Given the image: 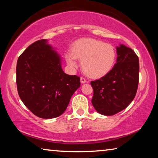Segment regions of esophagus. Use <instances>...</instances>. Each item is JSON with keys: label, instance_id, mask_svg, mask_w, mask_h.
I'll return each instance as SVG.
<instances>
[{"label": "esophagus", "instance_id": "obj_1", "mask_svg": "<svg viewBox=\"0 0 158 158\" xmlns=\"http://www.w3.org/2000/svg\"><path fill=\"white\" fill-rule=\"evenodd\" d=\"M80 80H81V84H84V83L86 82V80H85V79L84 78V77H81V79H80Z\"/></svg>", "mask_w": 158, "mask_h": 158}]
</instances>
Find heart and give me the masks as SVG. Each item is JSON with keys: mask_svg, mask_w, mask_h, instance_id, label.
<instances>
[{"mask_svg": "<svg viewBox=\"0 0 158 158\" xmlns=\"http://www.w3.org/2000/svg\"><path fill=\"white\" fill-rule=\"evenodd\" d=\"M77 58L81 60L84 73L93 78H100L111 71L115 63L116 52L111 44L93 38H82L74 42L73 52L65 53L70 67L78 65Z\"/></svg>", "mask_w": 158, "mask_h": 158, "instance_id": "b5f03b06", "label": "heart"}]
</instances>
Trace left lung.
<instances>
[{"label": "left lung", "mask_w": 158, "mask_h": 158, "mask_svg": "<svg viewBox=\"0 0 158 158\" xmlns=\"http://www.w3.org/2000/svg\"><path fill=\"white\" fill-rule=\"evenodd\" d=\"M117 60L114 68L102 78L90 82L93 89L92 104L105 116L123 110L135 98L139 84V63L134 51L121 44L116 47Z\"/></svg>", "instance_id": "8db88e82"}]
</instances>
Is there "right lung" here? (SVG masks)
Wrapping results in <instances>:
<instances>
[{"label":"right lung","mask_w":158,"mask_h":158,"mask_svg":"<svg viewBox=\"0 0 158 158\" xmlns=\"http://www.w3.org/2000/svg\"><path fill=\"white\" fill-rule=\"evenodd\" d=\"M60 61L46 40L35 42L18 58L19 95L37 117L49 119L60 116L81 85L79 77L64 73Z\"/></svg>","instance_id":"right-lung-1"}]
</instances>
